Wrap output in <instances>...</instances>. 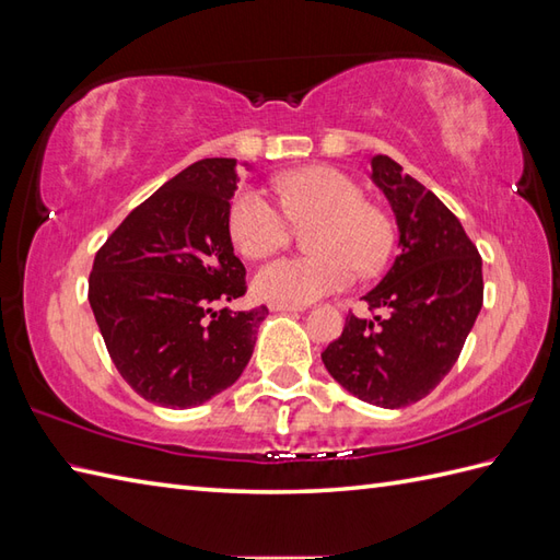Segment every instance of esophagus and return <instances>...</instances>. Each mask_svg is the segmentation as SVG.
Segmentation results:
<instances>
[{
    "instance_id": "1",
    "label": "esophagus",
    "mask_w": 560,
    "mask_h": 560,
    "mask_svg": "<svg viewBox=\"0 0 560 560\" xmlns=\"http://www.w3.org/2000/svg\"><path fill=\"white\" fill-rule=\"evenodd\" d=\"M271 311L277 313H303V305H293V303H271Z\"/></svg>"
}]
</instances>
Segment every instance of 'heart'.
<instances>
[{
  "instance_id": "b5f03b06",
  "label": "heart",
  "mask_w": 560,
  "mask_h": 560,
  "mask_svg": "<svg viewBox=\"0 0 560 560\" xmlns=\"http://www.w3.org/2000/svg\"><path fill=\"white\" fill-rule=\"evenodd\" d=\"M283 207L257 187H241L229 201L225 229L241 255L261 259L289 243L295 225H311L307 255L273 259L255 273V291L267 301L303 305L347 289L355 269L371 273L389 257L395 231L387 213L363 199L351 175L329 165L283 175Z\"/></svg>"
}]
</instances>
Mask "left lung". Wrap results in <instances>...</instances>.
Masks as SVG:
<instances>
[{
	"instance_id": "obj_1",
	"label": "left lung",
	"mask_w": 560,
	"mask_h": 560,
	"mask_svg": "<svg viewBox=\"0 0 560 560\" xmlns=\"http://www.w3.org/2000/svg\"><path fill=\"white\" fill-rule=\"evenodd\" d=\"M373 180L399 225V255L363 295L373 319L349 313L323 351L329 375L385 409L423 399L457 363L483 305L481 255L459 219L397 161L373 156Z\"/></svg>"
}]
</instances>
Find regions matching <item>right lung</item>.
Wrapping results in <instances>:
<instances>
[{
  "label": "right lung",
  "instance_id": "right-lung-1",
  "mask_svg": "<svg viewBox=\"0 0 560 560\" xmlns=\"http://www.w3.org/2000/svg\"><path fill=\"white\" fill-rule=\"evenodd\" d=\"M235 159H205L127 213L93 259L89 303L110 359L147 401L189 409L231 387L267 305L233 313L245 267L225 229Z\"/></svg>",
  "mask_w": 560,
  "mask_h": 560
}]
</instances>
